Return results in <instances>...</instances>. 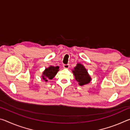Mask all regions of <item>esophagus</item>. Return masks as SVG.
I'll list each match as a JSON object with an SVG mask.
<instances>
[{
	"label": "esophagus",
	"mask_w": 130,
	"mask_h": 130,
	"mask_svg": "<svg viewBox=\"0 0 130 130\" xmlns=\"http://www.w3.org/2000/svg\"><path fill=\"white\" fill-rule=\"evenodd\" d=\"M63 68H65V69H68V68H69V64H64L63 65Z\"/></svg>",
	"instance_id": "1"
}]
</instances>
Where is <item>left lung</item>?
Wrapping results in <instances>:
<instances>
[{
	"mask_svg": "<svg viewBox=\"0 0 130 130\" xmlns=\"http://www.w3.org/2000/svg\"><path fill=\"white\" fill-rule=\"evenodd\" d=\"M72 72L75 77L76 80L80 86L87 84L91 80V77L89 75L87 69L81 63H77Z\"/></svg>",
	"mask_w": 130,
	"mask_h": 130,
	"instance_id": "8db88e82",
	"label": "left lung"
}]
</instances>
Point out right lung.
<instances>
[{"mask_svg": "<svg viewBox=\"0 0 130 130\" xmlns=\"http://www.w3.org/2000/svg\"><path fill=\"white\" fill-rule=\"evenodd\" d=\"M59 70V67H53L50 66L49 68H46L45 70H44L42 74V79L46 81H47L48 79L52 80L54 78V77L56 75L57 72Z\"/></svg>", "mask_w": 130, "mask_h": 130, "instance_id": "1", "label": "right lung"}]
</instances>
